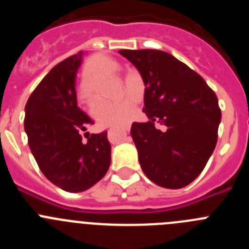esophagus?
<instances>
[{
	"mask_svg": "<svg viewBox=\"0 0 249 249\" xmlns=\"http://www.w3.org/2000/svg\"><path fill=\"white\" fill-rule=\"evenodd\" d=\"M123 132H124V133H126V132H128L129 131V126H126V127H123Z\"/></svg>",
	"mask_w": 249,
	"mask_h": 249,
	"instance_id": "1",
	"label": "esophagus"
}]
</instances>
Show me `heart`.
<instances>
[{
	"instance_id": "obj_1",
	"label": "heart",
	"mask_w": 249,
	"mask_h": 249,
	"mask_svg": "<svg viewBox=\"0 0 249 249\" xmlns=\"http://www.w3.org/2000/svg\"><path fill=\"white\" fill-rule=\"evenodd\" d=\"M120 70V65L106 54L98 53L89 57L82 71L83 85L80 89L81 102L89 106L92 105V102L98 98V86L109 77L116 76ZM127 93L131 96L133 94L131 91H127V89H123V96H126ZM133 102L135 100L132 97H127L126 100L117 103L101 102L93 107L92 116L103 127L122 126L126 124L133 116Z\"/></svg>"
}]
</instances>
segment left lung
Instances as JSON below:
<instances>
[{"label":"left lung","instance_id":"left-lung-1","mask_svg":"<svg viewBox=\"0 0 249 249\" xmlns=\"http://www.w3.org/2000/svg\"><path fill=\"white\" fill-rule=\"evenodd\" d=\"M143 78L144 123L133 122L132 140L144 175L177 190L201 175L214 151L221 108L206 81L172 54L158 50H121ZM156 123L164 130H157Z\"/></svg>","mask_w":249,"mask_h":249}]
</instances>
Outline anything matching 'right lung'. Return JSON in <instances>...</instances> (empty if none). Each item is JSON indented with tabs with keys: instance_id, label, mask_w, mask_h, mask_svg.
<instances>
[{
	"instance_id": "right-lung-1",
	"label": "right lung",
	"mask_w": 249,
	"mask_h": 249,
	"mask_svg": "<svg viewBox=\"0 0 249 249\" xmlns=\"http://www.w3.org/2000/svg\"><path fill=\"white\" fill-rule=\"evenodd\" d=\"M82 53L80 51L54 66L25 107L28 146L39 169L48 181L72 193L94 186L111 164L107 131L82 140V132L93 123L77 106L76 74Z\"/></svg>"
}]
</instances>
